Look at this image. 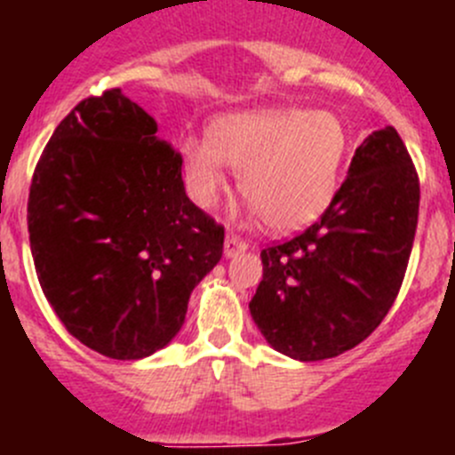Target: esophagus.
<instances>
[{"label": "esophagus", "instance_id": "34e87169", "mask_svg": "<svg viewBox=\"0 0 455 455\" xmlns=\"http://www.w3.org/2000/svg\"><path fill=\"white\" fill-rule=\"evenodd\" d=\"M248 251V243L243 239H239L236 235H228L225 236V243H223V255L230 259V257L239 255V252H246Z\"/></svg>", "mask_w": 455, "mask_h": 455}]
</instances>
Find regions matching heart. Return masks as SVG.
<instances>
[{"mask_svg": "<svg viewBox=\"0 0 455 455\" xmlns=\"http://www.w3.org/2000/svg\"><path fill=\"white\" fill-rule=\"evenodd\" d=\"M348 155L344 120L325 108H264L212 124L209 140L188 136L182 164L191 198L214 207L239 172V188L273 232H299L331 209Z\"/></svg>", "mask_w": 455, "mask_h": 455, "instance_id": "heart-1", "label": "heart"}]
</instances>
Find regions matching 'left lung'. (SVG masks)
I'll use <instances>...</instances> for the list:
<instances>
[{
	"label": "left lung",
	"mask_w": 455,
	"mask_h": 455,
	"mask_svg": "<svg viewBox=\"0 0 455 455\" xmlns=\"http://www.w3.org/2000/svg\"><path fill=\"white\" fill-rule=\"evenodd\" d=\"M419 214V180L394 127L353 155L331 209L303 235L264 248L251 316L268 347L316 363L351 351L392 307Z\"/></svg>",
	"instance_id": "left-lung-1"
}]
</instances>
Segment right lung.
I'll list each match as a JSON object with an SVG mask.
<instances>
[{"mask_svg": "<svg viewBox=\"0 0 455 455\" xmlns=\"http://www.w3.org/2000/svg\"><path fill=\"white\" fill-rule=\"evenodd\" d=\"M29 243L68 332L114 360L168 347L223 255V228L188 200L182 156L120 88L72 108L29 191Z\"/></svg>", "mask_w": 455, "mask_h": 455, "instance_id": "add662e5", "label": "right lung"}]
</instances>
